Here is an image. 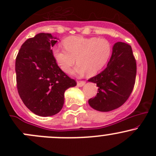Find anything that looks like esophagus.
<instances>
[{
  "mask_svg": "<svg viewBox=\"0 0 156 156\" xmlns=\"http://www.w3.org/2000/svg\"><path fill=\"white\" fill-rule=\"evenodd\" d=\"M84 84H85V81H78V83H77V85H78V87H82Z\"/></svg>",
  "mask_w": 156,
  "mask_h": 156,
  "instance_id": "1",
  "label": "esophagus"
}]
</instances>
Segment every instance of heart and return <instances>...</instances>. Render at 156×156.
<instances>
[{
  "instance_id": "1",
  "label": "heart",
  "mask_w": 156,
  "mask_h": 156,
  "mask_svg": "<svg viewBox=\"0 0 156 156\" xmlns=\"http://www.w3.org/2000/svg\"><path fill=\"white\" fill-rule=\"evenodd\" d=\"M63 46L65 49L53 50L56 63L64 72L70 73L77 60L78 66L75 72L80 75L85 72L96 75L108 62L112 51L108 41L95 37H69L63 41Z\"/></svg>"
}]
</instances>
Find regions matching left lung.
Returning <instances> with one entry per match:
<instances>
[{"mask_svg": "<svg viewBox=\"0 0 156 156\" xmlns=\"http://www.w3.org/2000/svg\"><path fill=\"white\" fill-rule=\"evenodd\" d=\"M136 74V59L131 47L123 42L115 44L106 68L88 80L98 87L96 97L88 100L90 106L100 112L122 106L133 91Z\"/></svg>", "mask_w": 156, "mask_h": 156, "instance_id": "1", "label": "left lung"}]
</instances>
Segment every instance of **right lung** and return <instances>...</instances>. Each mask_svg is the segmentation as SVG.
<instances>
[{"mask_svg":"<svg viewBox=\"0 0 156 156\" xmlns=\"http://www.w3.org/2000/svg\"><path fill=\"white\" fill-rule=\"evenodd\" d=\"M51 34L39 33L27 39L16 59L18 93L30 111L42 117L57 114L64 104V93L77 83L58 66Z\"/></svg>","mask_w":156,"mask_h":156,"instance_id":"add662e5","label":"right lung"}]
</instances>
